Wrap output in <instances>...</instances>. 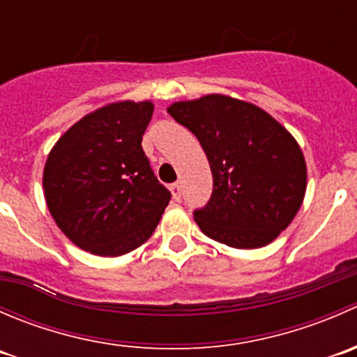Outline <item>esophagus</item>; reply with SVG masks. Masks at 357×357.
<instances>
[{
	"mask_svg": "<svg viewBox=\"0 0 357 357\" xmlns=\"http://www.w3.org/2000/svg\"><path fill=\"white\" fill-rule=\"evenodd\" d=\"M169 190H171L172 193V199L176 202L181 200V186H179V183H172V185L169 186Z\"/></svg>",
	"mask_w": 357,
	"mask_h": 357,
	"instance_id": "esophagus-1",
	"label": "esophagus"
}]
</instances>
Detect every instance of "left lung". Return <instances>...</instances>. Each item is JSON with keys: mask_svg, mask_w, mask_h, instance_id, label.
<instances>
[{"mask_svg": "<svg viewBox=\"0 0 357 357\" xmlns=\"http://www.w3.org/2000/svg\"><path fill=\"white\" fill-rule=\"evenodd\" d=\"M167 112L197 136L211 165L212 195L193 211L204 235L235 248L273 242L305 193V160L294 136L259 107L225 95Z\"/></svg>", "mask_w": 357, "mask_h": 357, "instance_id": "obj_1", "label": "left lung"}]
</instances>
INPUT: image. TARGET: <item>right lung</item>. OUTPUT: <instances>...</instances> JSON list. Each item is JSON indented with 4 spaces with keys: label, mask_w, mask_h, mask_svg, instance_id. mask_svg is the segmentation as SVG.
<instances>
[{
    "label": "right lung",
    "mask_w": 357,
    "mask_h": 357,
    "mask_svg": "<svg viewBox=\"0 0 357 357\" xmlns=\"http://www.w3.org/2000/svg\"><path fill=\"white\" fill-rule=\"evenodd\" d=\"M153 105L119 102L75 122L50 152L46 204L72 243L117 257L155 231L171 192L142 149Z\"/></svg>",
    "instance_id": "right-lung-1"
}]
</instances>
